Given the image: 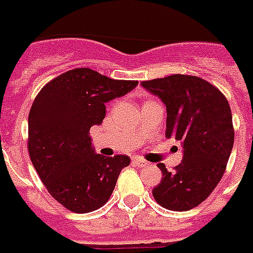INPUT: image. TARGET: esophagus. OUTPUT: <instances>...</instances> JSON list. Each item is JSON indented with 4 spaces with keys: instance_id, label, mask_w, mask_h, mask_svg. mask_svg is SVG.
<instances>
[{
    "instance_id": "1",
    "label": "esophagus",
    "mask_w": 253,
    "mask_h": 253,
    "mask_svg": "<svg viewBox=\"0 0 253 253\" xmlns=\"http://www.w3.org/2000/svg\"><path fill=\"white\" fill-rule=\"evenodd\" d=\"M132 164L135 166H137V168H144V166H148L149 165V162H147L145 160H141V159H133L132 160Z\"/></svg>"
}]
</instances>
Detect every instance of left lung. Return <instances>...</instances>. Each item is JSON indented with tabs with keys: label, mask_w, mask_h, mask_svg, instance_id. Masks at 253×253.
<instances>
[{
	"label": "left lung",
	"mask_w": 253,
	"mask_h": 253,
	"mask_svg": "<svg viewBox=\"0 0 253 253\" xmlns=\"http://www.w3.org/2000/svg\"><path fill=\"white\" fill-rule=\"evenodd\" d=\"M141 85L165 104L166 137L183 145V160L174 171L157 165L162 179L153 198L169 211H190L212 194L226 170L234 145L229 101L218 88L194 75L175 74Z\"/></svg>",
	"instance_id": "left-lung-1"
}]
</instances>
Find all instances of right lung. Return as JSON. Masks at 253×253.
I'll list each match as a JSON object with an SVG mask.
<instances>
[{
    "mask_svg": "<svg viewBox=\"0 0 253 253\" xmlns=\"http://www.w3.org/2000/svg\"><path fill=\"white\" fill-rule=\"evenodd\" d=\"M136 85L79 67L50 80L35 98L28 116L31 161L49 194L71 212L101 208L130 164L127 156L96 155L89 130L105 118V102Z\"/></svg>",
    "mask_w": 253,
    "mask_h": 253,
    "instance_id": "1",
    "label": "right lung"
}]
</instances>
